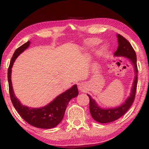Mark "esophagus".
<instances>
[{"instance_id": "esophagus-1", "label": "esophagus", "mask_w": 149, "mask_h": 149, "mask_svg": "<svg viewBox=\"0 0 149 149\" xmlns=\"http://www.w3.org/2000/svg\"><path fill=\"white\" fill-rule=\"evenodd\" d=\"M79 90L81 92H84L86 90V88L84 87V85L83 84H81L79 85Z\"/></svg>"}]
</instances>
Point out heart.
Segmentation results:
<instances>
[{"instance_id":"heart-1","label":"heart","mask_w":149,"mask_h":149,"mask_svg":"<svg viewBox=\"0 0 149 149\" xmlns=\"http://www.w3.org/2000/svg\"><path fill=\"white\" fill-rule=\"evenodd\" d=\"M101 42V40L98 38H90L85 42L86 46L88 48H94ZM109 46L107 44H103L96 51V54L100 57H104L108 53Z\"/></svg>"}]
</instances>
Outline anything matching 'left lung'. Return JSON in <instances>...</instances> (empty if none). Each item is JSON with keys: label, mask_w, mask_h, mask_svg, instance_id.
<instances>
[{"label": "left lung", "mask_w": 149, "mask_h": 149, "mask_svg": "<svg viewBox=\"0 0 149 149\" xmlns=\"http://www.w3.org/2000/svg\"><path fill=\"white\" fill-rule=\"evenodd\" d=\"M118 47L114 53L113 56L116 57H124L130 61L133 65L134 72V77L131 89L130 96L121 105L112 108H102L98 105L95 100L91 96L87 94L89 98V110L92 117L96 121L100 123H108L114 121L120 118L125 113L132 105L135 96L136 85L138 82V68L136 64V55L135 51L125 38L120 34H117Z\"/></svg>", "instance_id": "1"}]
</instances>
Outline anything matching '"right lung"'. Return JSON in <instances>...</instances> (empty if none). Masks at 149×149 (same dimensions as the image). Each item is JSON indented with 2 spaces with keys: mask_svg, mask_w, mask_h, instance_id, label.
Here are the masks:
<instances>
[{
  "mask_svg": "<svg viewBox=\"0 0 149 149\" xmlns=\"http://www.w3.org/2000/svg\"><path fill=\"white\" fill-rule=\"evenodd\" d=\"M30 44V40L17 49L13 54L8 68V79L9 90L13 105L21 117L30 125L42 129H49L56 126L63 118L69 102L79 95L77 86L74 84L65 92L57 96L53 101L39 108H32L23 105L16 97L13 91L11 73L14 62L20 54L26 50Z\"/></svg>",
  "mask_w": 149,
  "mask_h": 149,
  "instance_id": "add662e5",
  "label": "right lung"
}]
</instances>
